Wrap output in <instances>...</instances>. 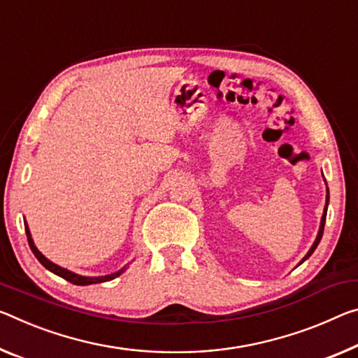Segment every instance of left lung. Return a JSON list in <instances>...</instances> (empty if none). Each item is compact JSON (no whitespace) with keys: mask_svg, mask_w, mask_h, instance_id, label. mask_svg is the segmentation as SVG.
Instances as JSON below:
<instances>
[{"mask_svg":"<svg viewBox=\"0 0 358 358\" xmlns=\"http://www.w3.org/2000/svg\"><path fill=\"white\" fill-rule=\"evenodd\" d=\"M328 201H330V194H328V189H327V203H325V208H323V215H322V221H320V228H319V234H317V239H315V242L312 243V247H310V250L308 252V255H306V257L301 259V263H304L306 259H308L312 253H314V250L317 248V245H319V242H320V239H322V236H323V228H325V220H327V208H328ZM299 263V264H301Z\"/></svg>","mask_w":358,"mask_h":358,"instance_id":"1","label":"left lung"}]
</instances>
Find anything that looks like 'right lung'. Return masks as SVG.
<instances>
[{"mask_svg":"<svg viewBox=\"0 0 358 358\" xmlns=\"http://www.w3.org/2000/svg\"><path fill=\"white\" fill-rule=\"evenodd\" d=\"M25 231H27V239H28V245H30L31 252L35 257L38 258L39 263H41L44 268L49 269L50 272H54L55 275L62 277V279H65L68 282H71L73 285H92V283H101V282H108V280H113L116 279L117 275H121L124 271H126V268L119 269L117 272H113V274H108V275H101V277H86V275H79V274H75V272L68 271L65 268H60L59 264L52 263V261H49L44 255L38 250L35 242H33L31 239V234H30V229H28V226L25 224Z\"/></svg>","mask_w":358,"mask_h":358,"instance_id":"right-lung-1","label":"right lung"}]
</instances>
